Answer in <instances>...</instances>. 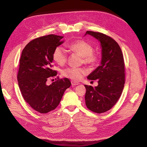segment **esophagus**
<instances>
[{
	"mask_svg": "<svg viewBox=\"0 0 147 147\" xmlns=\"http://www.w3.org/2000/svg\"><path fill=\"white\" fill-rule=\"evenodd\" d=\"M71 84H72L73 86H76V85H78V84H79V83H78V82H75V81H73V80L71 81Z\"/></svg>",
	"mask_w": 147,
	"mask_h": 147,
	"instance_id": "34e87169",
	"label": "esophagus"
}]
</instances>
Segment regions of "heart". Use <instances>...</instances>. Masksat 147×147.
I'll use <instances>...</instances> for the list:
<instances>
[{
    "label": "heart",
    "instance_id": "1",
    "mask_svg": "<svg viewBox=\"0 0 147 147\" xmlns=\"http://www.w3.org/2000/svg\"><path fill=\"white\" fill-rule=\"evenodd\" d=\"M67 46L70 51L82 56V61L84 64L95 65L98 63L99 56L93 52V46L89 43L83 40H77L68 43ZM52 57L58 64L63 65L67 62V53L64 48L59 46L54 49ZM86 73V71L83 68L71 67L65 69L63 71V75L73 80L79 81Z\"/></svg>",
    "mask_w": 147,
    "mask_h": 147
}]
</instances>
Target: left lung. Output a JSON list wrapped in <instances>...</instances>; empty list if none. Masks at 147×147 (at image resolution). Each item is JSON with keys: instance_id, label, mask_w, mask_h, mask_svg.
<instances>
[{"instance_id": "8db88e82", "label": "left lung", "mask_w": 147, "mask_h": 147, "mask_svg": "<svg viewBox=\"0 0 147 147\" xmlns=\"http://www.w3.org/2000/svg\"><path fill=\"white\" fill-rule=\"evenodd\" d=\"M86 34L98 39L102 47L101 65L88 76L89 80L97 79L98 85H84L87 108L100 114L110 110L121 96L125 83L124 59L120 46L111 37L92 31Z\"/></svg>"}]
</instances>
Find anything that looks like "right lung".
I'll return each instance as SVG.
<instances>
[{"instance_id": "add662e5", "label": "right lung", "mask_w": 147, "mask_h": 147, "mask_svg": "<svg viewBox=\"0 0 147 147\" xmlns=\"http://www.w3.org/2000/svg\"><path fill=\"white\" fill-rule=\"evenodd\" d=\"M64 37L49 34L30 42L22 51L17 74L18 85L26 102L35 111L45 114L55 110L65 90L71 86L67 78L57 77L50 85L47 80L57 74L52 69L54 49Z\"/></svg>"}]
</instances>
